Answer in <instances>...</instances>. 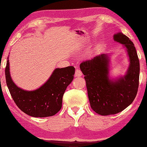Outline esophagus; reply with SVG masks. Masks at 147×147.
<instances>
[{"mask_svg": "<svg viewBox=\"0 0 147 147\" xmlns=\"http://www.w3.org/2000/svg\"><path fill=\"white\" fill-rule=\"evenodd\" d=\"M74 76H75V77H80L82 76V71H80V69H76Z\"/></svg>", "mask_w": 147, "mask_h": 147, "instance_id": "1", "label": "esophagus"}]
</instances>
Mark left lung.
<instances>
[{"mask_svg":"<svg viewBox=\"0 0 147 147\" xmlns=\"http://www.w3.org/2000/svg\"><path fill=\"white\" fill-rule=\"evenodd\" d=\"M113 39L127 51L129 65L124 75L111 78L107 53L100 54L80 65L85 75L91 108L104 116L117 114L128 107L135 99L139 86L140 62L133 42L122 32L115 34Z\"/></svg>","mask_w":147,"mask_h":147,"instance_id":"1","label":"left lung"}]
</instances>
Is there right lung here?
<instances>
[{
	"mask_svg": "<svg viewBox=\"0 0 147 147\" xmlns=\"http://www.w3.org/2000/svg\"><path fill=\"white\" fill-rule=\"evenodd\" d=\"M74 73L73 66L56 68L44 84L28 91L18 87L13 81L9 57L5 70L7 86L17 106L28 115L41 118L53 116L60 110L62 97L73 81Z\"/></svg>",
	"mask_w": 147,
	"mask_h": 147,
	"instance_id": "obj_1",
	"label": "right lung"
}]
</instances>
